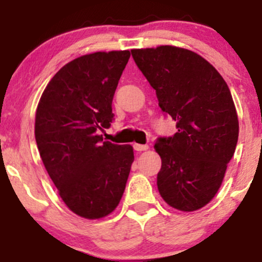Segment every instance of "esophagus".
Masks as SVG:
<instances>
[{
  "label": "esophagus",
  "mask_w": 262,
  "mask_h": 262,
  "mask_svg": "<svg viewBox=\"0 0 262 262\" xmlns=\"http://www.w3.org/2000/svg\"><path fill=\"white\" fill-rule=\"evenodd\" d=\"M134 149L138 150V152H142V150H147L148 146L147 144H138V143H134Z\"/></svg>",
  "instance_id": "1"
}]
</instances>
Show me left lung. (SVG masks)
<instances>
[{"label": "left lung", "mask_w": 262, "mask_h": 262, "mask_svg": "<svg viewBox=\"0 0 262 262\" xmlns=\"http://www.w3.org/2000/svg\"><path fill=\"white\" fill-rule=\"evenodd\" d=\"M132 55L178 128L173 137L155 144L162 161L158 191L175 209H200L218 192L238 141V116L228 84L189 49L160 46L132 49Z\"/></svg>", "instance_id": "left-lung-1"}]
</instances>
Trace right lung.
<instances>
[{
	"label": "right lung",
	"instance_id": "add662e5",
	"mask_svg": "<svg viewBox=\"0 0 262 262\" xmlns=\"http://www.w3.org/2000/svg\"><path fill=\"white\" fill-rule=\"evenodd\" d=\"M129 50L96 52L63 66L35 114V141L58 194L73 213L100 219L115 210L134 161L133 147L102 142Z\"/></svg>",
	"mask_w": 262,
	"mask_h": 262
}]
</instances>
